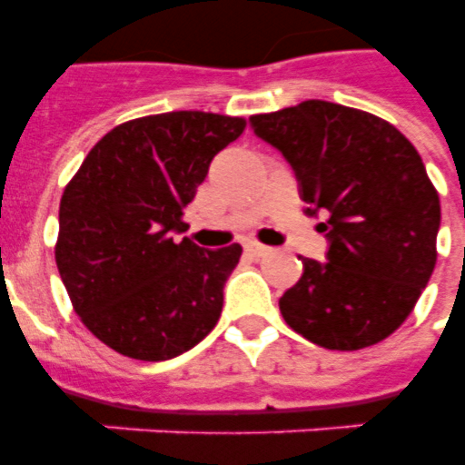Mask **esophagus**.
Instances as JSON below:
<instances>
[{
	"label": "esophagus",
	"instance_id": "1",
	"mask_svg": "<svg viewBox=\"0 0 465 465\" xmlns=\"http://www.w3.org/2000/svg\"><path fill=\"white\" fill-rule=\"evenodd\" d=\"M246 253L251 255V258H262V255L270 253V248L261 246V243H255V241H251V243H246Z\"/></svg>",
	"mask_w": 465,
	"mask_h": 465
}]
</instances>
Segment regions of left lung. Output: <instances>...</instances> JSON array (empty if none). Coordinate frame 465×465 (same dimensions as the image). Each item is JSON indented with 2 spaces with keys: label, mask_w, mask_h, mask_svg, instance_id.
<instances>
[{
  "label": "left lung",
  "mask_w": 465,
  "mask_h": 465,
  "mask_svg": "<svg viewBox=\"0 0 465 465\" xmlns=\"http://www.w3.org/2000/svg\"><path fill=\"white\" fill-rule=\"evenodd\" d=\"M290 163L309 217H325V262L280 299L292 331L328 350H361L401 328L437 262L441 207L418 149L386 120L328 101L251 118Z\"/></svg>",
  "instance_id": "8db88e82"
}]
</instances>
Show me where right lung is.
Here are the masks:
<instances>
[{"instance_id": "add662e5", "label": "right lung", "mask_w": 465, "mask_h": 465, "mask_svg": "<svg viewBox=\"0 0 465 465\" xmlns=\"http://www.w3.org/2000/svg\"><path fill=\"white\" fill-rule=\"evenodd\" d=\"M246 120L173 111L113 127L60 203L54 261L84 325L115 352L173 360L217 325L241 246L200 248L183 207Z\"/></svg>"}]
</instances>
